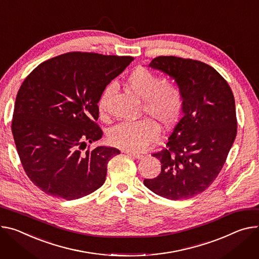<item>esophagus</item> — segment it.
Segmentation results:
<instances>
[{
	"label": "esophagus",
	"instance_id": "obj_1",
	"mask_svg": "<svg viewBox=\"0 0 259 259\" xmlns=\"http://www.w3.org/2000/svg\"><path fill=\"white\" fill-rule=\"evenodd\" d=\"M124 153L127 154L128 156L132 157V158H135V159L143 158V155L142 154H138V153H133V152H130V151H124Z\"/></svg>",
	"mask_w": 259,
	"mask_h": 259
}]
</instances>
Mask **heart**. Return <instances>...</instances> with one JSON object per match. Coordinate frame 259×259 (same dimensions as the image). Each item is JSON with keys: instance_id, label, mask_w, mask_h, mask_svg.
Wrapping results in <instances>:
<instances>
[{"instance_id": "heart-1", "label": "heart", "mask_w": 259, "mask_h": 259, "mask_svg": "<svg viewBox=\"0 0 259 259\" xmlns=\"http://www.w3.org/2000/svg\"><path fill=\"white\" fill-rule=\"evenodd\" d=\"M163 79L151 70L138 67L126 77V85L136 96L143 99V111L163 127H169L177 120L183 107V94L175 82H161ZM112 87L107 85L98 100V110L104 114ZM158 127L151 119L123 122L108 133L109 143L130 152L146 149L158 137Z\"/></svg>"}]
</instances>
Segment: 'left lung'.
<instances>
[{"label": "left lung", "instance_id": "obj_1", "mask_svg": "<svg viewBox=\"0 0 259 259\" xmlns=\"http://www.w3.org/2000/svg\"><path fill=\"white\" fill-rule=\"evenodd\" d=\"M169 75L183 94L184 113L166 148L154 153L161 172L144 184L171 200L203 192L218 177L237 136L236 104L227 81L207 64L160 56L149 65Z\"/></svg>", "mask_w": 259, "mask_h": 259}]
</instances>
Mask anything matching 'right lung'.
I'll return each mask as SVG.
<instances>
[{
	"instance_id": "obj_1",
	"label": "right lung",
	"mask_w": 259,
	"mask_h": 259,
	"mask_svg": "<svg viewBox=\"0 0 259 259\" xmlns=\"http://www.w3.org/2000/svg\"><path fill=\"white\" fill-rule=\"evenodd\" d=\"M132 61L68 53L41 63L20 85L11 130L23 169L44 193L72 200L104 184L107 163L120 151L82 150L103 135L96 124L102 91Z\"/></svg>"
}]
</instances>
